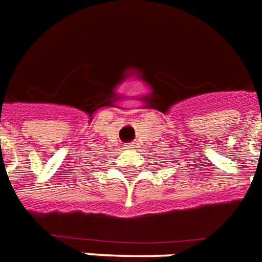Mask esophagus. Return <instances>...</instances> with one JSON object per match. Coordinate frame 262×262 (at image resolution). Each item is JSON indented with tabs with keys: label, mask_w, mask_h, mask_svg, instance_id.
Returning <instances> with one entry per match:
<instances>
[{
	"label": "esophagus",
	"mask_w": 262,
	"mask_h": 262,
	"mask_svg": "<svg viewBox=\"0 0 262 262\" xmlns=\"http://www.w3.org/2000/svg\"><path fill=\"white\" fill-rule=\"evenodd\" d=\"M133 147H135V144H126V148H127V150H132Z\"/></svg>",
	"instance_id": "34e87169"
}]
</instances>
